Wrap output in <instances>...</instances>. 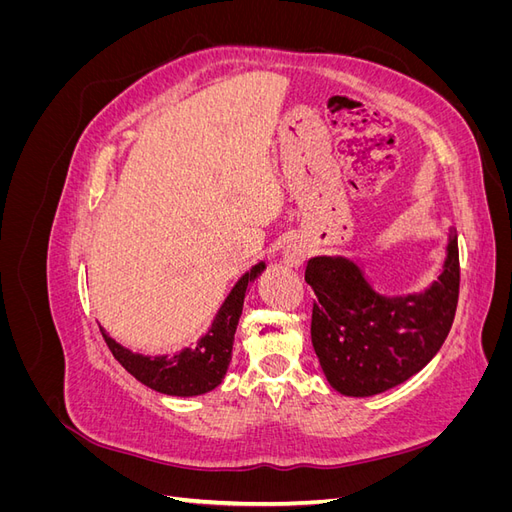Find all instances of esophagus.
Instances as JSON below:
<instances>
[{
    "label": "esophagus",
    "instance_id": "34e87169",
    "mask_svg": "<svg viewBox=\"0 0 512 512\" xmlns=\"http://www.w3.org/2000/svg\"><path fill=\"white\" fill-rule=\"evenodd\" d=\"M305 256H307V250L303 245H297V243H290V245H286V250H284V262L288 267H299L301 262L305 260Z\"/></svg>",
    "mask_w": 512,
    "mask_h": 512
}]
</instances>
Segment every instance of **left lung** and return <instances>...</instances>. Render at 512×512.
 I'll return each instance as SVG.
<instances>
[{"label":"left lung","instance_id":"1","mask_svg":"<svg viewBox=\"0 0 512 512\" xmlns=\"http://www.w3.org/2000/svg\"><path fill=\"white\" fill-rule=\"evenodd\" d=\"M316 301L312 346L329 384L348 397H371L418 374L451 331L459 297L457 232L440 275L423 292L386 297L346 256L307 260Z\"/></svg>","mask_w":512,"mask_h":512}]
</instances>
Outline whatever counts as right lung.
<instances>
[{"mask_svg":"<svg viewBox=\"0 0 512 512\" xmlns=\"http://www.w3.org/2000/svg\"><path fill=\"white\" fill-rule=\"evenodd\" d=\"M265 267V262L260 260L239 277L215 314L209 331L190 348H181L173 354L147 356L123 348L102 327L100 333L121 367L149 389L173 397L205 395L220 386L226 376L247 284H252Z\"/></svg>","mask_w":512,"mask_h":512,"instance_id":"right-lung-1","label":"right lung"}]
</instances>
